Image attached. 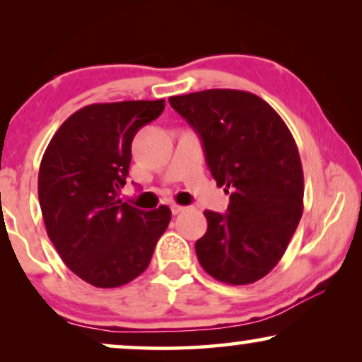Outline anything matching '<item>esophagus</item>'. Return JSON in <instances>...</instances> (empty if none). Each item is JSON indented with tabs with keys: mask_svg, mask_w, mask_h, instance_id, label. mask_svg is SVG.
Here are the masks:
<instances>
[{
	"mask_svg": "<svg viewBox=\"0 0 362 362\" xmlns=\"http://www.w3.org/2000/svg\"><path fill=\"white\" fill-rule=\"evenodd\" d=\"M187 209L186 206H180V204H171V212L173 214H180V212H185Z\"/></svg>",
	"mask_w": 362,
	"mask_h": 362,
	"instance_id": "esophagus-1",
	"label": "esophagus"
}]
</instances>
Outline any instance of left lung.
I'll return each mask as SVG.
<instances>
[{
	"label": "left lung",
	"mask_w": 362,
	"mask_h": 362,
	"mask_svg": "<svg viewBox=\"0 0 362 362\" xmlns=\"http://www.w3.org/2000/svg\"><path fill=\"white\" fill-rule=\"evenodd\" d=\"M202 141L226 214L204 211L196 242L202 269L229 285H249L279 264L303 214V168L288 127L265 100L244 90L211 88L170 97Z\"/></svg>",
	"instance_id": "obj_1"
}]
</instances>
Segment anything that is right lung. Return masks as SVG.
<instances>
[{
	"label": "right lung",
	"instance_id": "1",
	"mask_svg": "<svg viewBox=\"0 0 362 362\" xmlns=\"http://www.w3.org/2000/svg\"><path fill=\"white\" fill-rule=\"evenodd\" d=\"M163 110V98L87 105L44 151L37 192L47 235L64 264L98 288L141 275L171 221L168 206L146 212L118 199L133 138Z\"/></svg>",
	"mask_w": 362,
	"mask_h": 362
}]
</instances>
